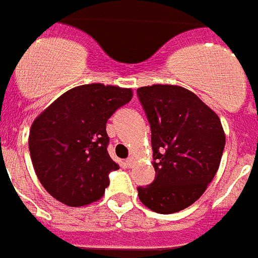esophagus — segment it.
Here are the masks:
<instances>
[{"instance_id": "34e87169", "label": "esophagus", "mask_w": 258, "mask_h": 258, "mask_svg": "<svg viewBox=\"0 0 258 258\" xmlns=\"http://www.w3.org/2000/svg\"><path fill=\"white\" fill-rule=\"evenodd\" d=\"M126 162H127V165H129V166L133 165V162H134V157H133V155H131V157H129V158L126 159Z\"/></svg>"}]
</instances>
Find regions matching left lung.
<instances>
[{
	"label": "left lung",
	"mask_w": 258,
	"mask_h": 258,
	"mask_svg": "<svg viewBox=\"0 0 258 258\" xmlns=\"http://www.w3.org/2000/svg\"><path fill=\"white\" fill-rule=\"evenodd\" d=\"M150 129L155 179L138 187L140 201L158 214L190 207L212 182L224 150L220 118L188 89L154 84L137 89Z\"/></svg>",
	"instance_id": "8db88e82"
}]
</instances>
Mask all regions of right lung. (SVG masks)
I'll list each match as a JSON object with an SVG mask.
<instances>
[{
    "label": "right lung",
    "instance_id": "obj_1",
    "mask_svg": "<svg viewBox=\"0 0 258 258\" xmlns=\"http://www.w3.org/2000/svg\"><path fill=\"white\" fill-rule=\"evenodd\" d=\"M131 88L84 84L70 89L34 120L29 150L42 186L56 201L82 207L99 201L120 166L108 154L106 121L132 100Z\"/></svg>",
    "mask_w": 258,
    "mask_h": 258
}]
</instances>
